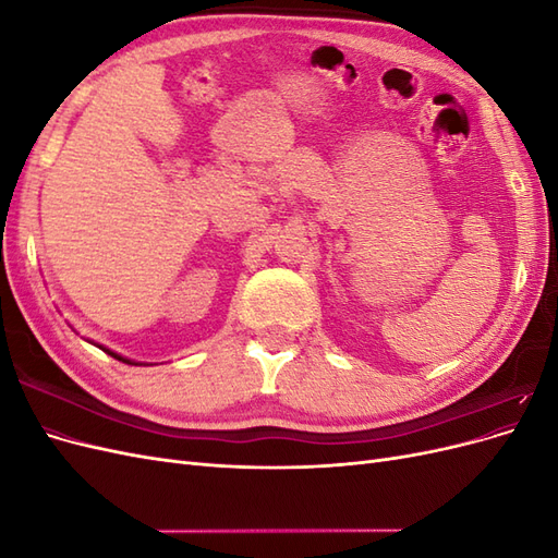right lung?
Returning a JSON list of instances; mask_svg holds the SVG:
<instances>
[{"instance_id": "add662e5", "label": "right lung", "mask_w": 558, "mask_h": 558, "mask_svg": "<svg viewBox=\"0 0 558 558\" xmlns=\"http://www.w3.org/2000/svg\"><path fill=\"white\" fill-rule=\"evenodd\" d=\"M105 351H107V353H109V356H113V359H116V361H123V363H130V365H134V363H132V361H128V359H123V356H118V353H113V351H109V349H105Z\"/></svg>"}]
</instances>
